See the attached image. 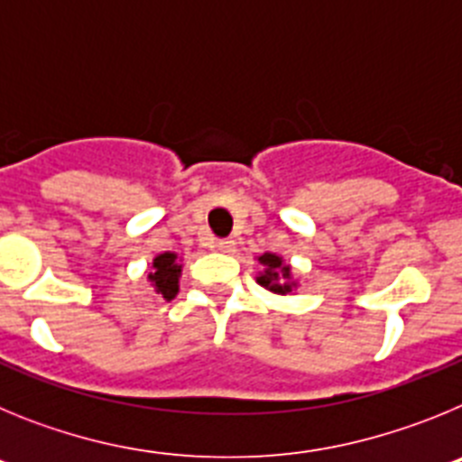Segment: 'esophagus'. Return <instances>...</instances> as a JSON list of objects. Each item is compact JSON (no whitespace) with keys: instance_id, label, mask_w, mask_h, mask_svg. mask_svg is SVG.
<instances>
[{"instance_id":"esophagus-1","label":"esophagus","mask_w":462,"mask_h":462,"mask_svg":"<svg viewBox=\"0 0 462 462\" xmlns=\"http://www.w3.org/2000/svg\"><path fill=\"white\" fill-rule=\"evenodd\" d=\"M215 247H217V250L222 252V254H234V252H236V240L222 238V240H217V245H215Z\"/></svg>"}]
</instances>
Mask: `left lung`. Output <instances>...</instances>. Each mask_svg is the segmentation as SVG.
<instances>
[{
    "label": "left lung",
    "instance_id": "left-lung-1",
    "mask_svg": "<svg viewBox=\"0 0 462 462\" xmlns=\"http://www.w3.org/2000/svg\"><path fill=\"white\" fill-rule=\"evenodd\" d=\"M259 263L263 266V271L256 277L261 287L273 293H280V296H287L293 291L296 282L291 280V266H287L282 256L266 252V254L259 256Z\"/></svg>",
    "mask_w": 462,
    "mask_h": 462
}]
</instances>
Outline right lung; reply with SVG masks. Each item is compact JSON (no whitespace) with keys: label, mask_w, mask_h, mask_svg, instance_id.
<instances>
[{"label":"right lung","mask_w":462,"mask_h":462,"mask_svg":"<svg viewBox=\"0 0 462 462\" xmlns=\"http://www.w3.org/2000/svg\"><path fill=\"white\" fill-rule=\"evenodd\" d=\"M180 273L182 266L180 261H178V254L173 252H164V254L154 256L152 261V271L148 273V280L152 282L154 291L159 293L166 300H173L178 289H180Z\"/></svg>","instance_id":"1"}]
</instances>
